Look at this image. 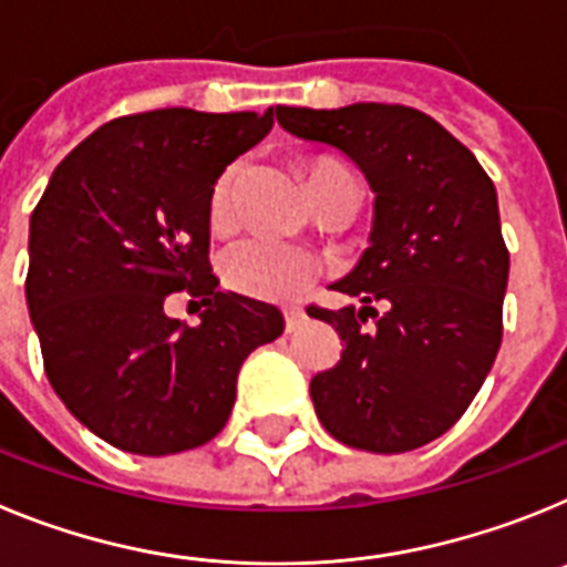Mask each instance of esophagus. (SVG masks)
Segmentation results:
<instances>
[{"label": "esophagus", "instance_id": "1", "mask_svg": "<svg viewBox=\"0 0 567 567\" xmlns=\"http://www.w3.org/2000/svg\"><path fill=\"white\" fill-rule=\"evenodd\" d=\"M284 320H287V332H298L307 323V312L300 307H287L284 309Z\"/></svg>", "mask_w": 567, "mask_h": 567}]
</instances>
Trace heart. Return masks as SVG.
<instances>
[{"label":"heart","mask_w":567,"mask_h":567,"mask_svg":"<svg viewBox=\"0 0 567 567\" xmlns=\"http://www.w3.org/2000/svg\"><path fill=\"white\" fill-rule=\"evenodd\" d=\"M320 169H338L332 162H318L312 173ZM309 173V175H312ZM235 167L218 178L213 189V215H224L229 207V189H233ZM312 255L307 249L292 247V244H280L272 238H247L235 244L224 255V278L229 287L240 295L260 300H287L309 287L315 278Z\"/></svg>","instance_id":"b5f03b06"}]
</instances>
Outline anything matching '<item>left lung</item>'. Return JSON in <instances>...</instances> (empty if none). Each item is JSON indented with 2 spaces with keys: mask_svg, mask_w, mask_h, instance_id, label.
Instances as JSON below:
<instances>
[{
  "mask_svg": "<svg viewBox=\"0 0 567 567\" xmlns=\"http://www.w3.org/2000/svg\"><path fill=\"white\" fill-rule=\"evenodd\" d=\"M275 118L340 150L374 193L369 249L332 284L363 307L315 309L343 340L338 363L309 383L318 420L363 452L432 443L463 417L503 340L508 249L494 182L432 115L403 104H278ZM369 313L379 320L363 330Z\"/></svg>",
  "mask_w": 567,
  "mask_h": 567,
  "instance_id": "left-lung-1",
  "label": "left lung"
}]
</instances>
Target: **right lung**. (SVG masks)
Wrapping results in <instances>:
<instances>
[{"label":"right lung","instance_id":"1","mask_svg":"<svg viewBox=\"0 0 567 567\" xmlns=\"http://www.w3.org/2000/svg\"><path fill=\"white\" fill-rule=\"evenodd\" d=\"M267 113L150 110L113 118L53 169L30 215V323L68 412L144 457L204 445L227 425L240 363L284 332L264 300L224 292L209 207L224 169L272 130ZM208 307L198 328L166 295Z\"/></svg>","mask_w":567,"mask_h":567}]
</instances>
